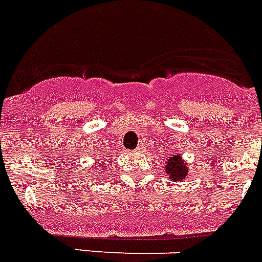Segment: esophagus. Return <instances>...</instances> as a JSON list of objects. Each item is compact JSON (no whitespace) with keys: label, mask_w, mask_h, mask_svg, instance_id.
Listing matches in <instances>:
<instances>
[{"label":"esophagus","mask_w":262,"mask_h":262,"mask_svg":"<svg viewBox=\"0 0 262 262\" xmlns=\"http://www.w3.org/2000/svg\"><path fill=\"white\" fill-rule=\"evenodd\" d=\"M142 150V146H138L137 148V151H141Z\"/></svg>","instance_id":"1"}]
</instances>
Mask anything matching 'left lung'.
<instances>
[{
	"label": "left lung",
	"mask_w": 262,
	"mask_h": 262,
	"mask_svg": "<svg viewBox=\"0 0 262 262\" xmlns=\"http://www.w3.org/2000/svg\"><path fill=\"white\" fill-rule=\"evenodd\" d=\"M165 170L166 174L169 176V179L174 182L184 181L185 177L189 173V166L186 161L179 153L173 155L172 157H168V160L165 161Z\"/></svg>",
	"instance_id": "obj_1"
}]
</instances>
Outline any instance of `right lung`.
I'll return each instance as SVG.
<instances>
[{"instance_id": "1", "label": "right lung", "mask_w": 262, "mask_h": 262, "mask_svg": "<svg viewBox=\"0 0 262 262\" xmlns=\"http://www.w3.org/2000/svg\"><path fill=\"white\" fill-rule=\"evenodd\" d=\"M105 165H109V162H105ZM105 165H102V164L100 165V166H101V170H100V172H101V173H102V172H104V170H105Z\"/></svg>"}]
</instances>
